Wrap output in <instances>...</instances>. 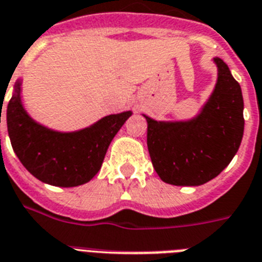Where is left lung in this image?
I'll return each instance as SVG.
<instances>
[{"label":"left lung","mask_w":262,"mask_h":262,"mask_svg":"<svg viewBox=\"0 0 262 262\" xmlns=\"http://www.w3.org/2000/svg\"><path fill=\"white\" fill-rule=\"evenodd\" d=\"M218 83L203 112L190 122H157L146 117L150 160L163 182L201 186L229 165L244 136V99L239 83L222 59Z\"/></svg>","instance_id":"1"}]
</instances>
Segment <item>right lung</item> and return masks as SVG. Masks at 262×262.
<instances>
[{
    "label": "right lung",
    "instance_id": "obj_1",
    "mask_svg": "<svg viewBox=\"0 0 262 262\" xmlns=\"http://www.w3.org/2000/svg\"><path fill=\"white\" fill-rule=\"evenodd\" d=\"M130 116V112L113 114L83 130L57 133L29 118L17 83L6 109V124L14 153L32 175L51 186L75 187L97 175L110 142Z\"/></svg>",
    "mask_w": 262,
    "mask_h": 262
}]
</instances>
